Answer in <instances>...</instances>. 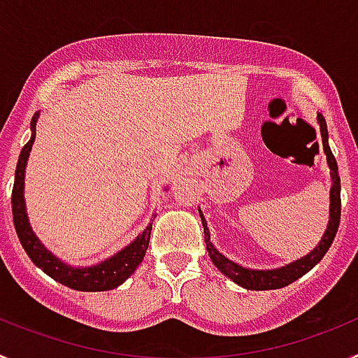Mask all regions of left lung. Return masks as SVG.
<instances>
[{"mask_svg": "<svg viewBox=\"0 0 358 358\" xmlns=\"http://www.w3.org/2000/svg\"><path fill=\"white\" fill-rule=\"evenodd\" d=\"M319 127H321V138H322V148H324V154H327V161L330 164L331 170V186L330 192V222H328L327 233L322 236L321 243L314 251L306 255L301 260L294 262V264L287 265V267L274 268V271H252V268H245L242 265L235 264V262L227 260L226 256H222L217 249L213 248V243L210 242V231H208V224L202 217V227H204V242H206V249L210 252V258L217 268H220V273L226 274L227 278L242 285L243 289L249 290H273V289H281V287L290 285L292 281H296L297 278H301L303 274H306L312 267L321 262V258L327 255V251L330 249L331 242H334L335 235H337V229H339L341 222V179L339 173H337V161H335L334 154H331L330 147H328V129L327 122L321 115L317 116Z\"/></svg>", "mask_w": 358, "mask_h": 358, "instance_id": "1", "label": "left lung"}]
</instances>
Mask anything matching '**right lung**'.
Instances as JSON below:
<instances>
[{"label":"right lung","mask_w":358,"mask_h":358,"mask_svg":"<svg viewBox=\"0 0 358 358\" xmlns=\"http://www.w3.org/2000/svg\"><path fill=\"white\" fill-rule=\"evenodd\" d=\"M36 123L37 113L31 118V138L23 147L19 154L17 166H15V179L14 188H12V217H14V227L17 233V238L30 256V260L43 268L44 273L53 278L62 285L75 290H84V292H100V290H110L122 285L127 280L136 267L141 264L145 252H147L148 242H150V229L152 224H148L143 235H140L134 242L115 255L109 260L102 262L100 265L87 268H73L57 260L55 256L43 248V243L37 240V236L31 233V227L28 224L27 211H24V199H23V185H24V166H27L28 154L31 150V145L36 140Z\"/></svg>","instance_id":"1"}]
</instances>
